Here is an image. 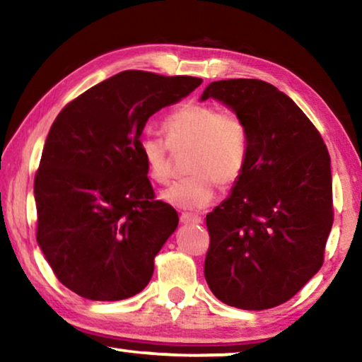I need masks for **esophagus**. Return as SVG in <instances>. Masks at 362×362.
I'll return each instance as SVG.
<instances>
[{"label": "esophagus", "instance_id": "34e87169", "mask_svg": "<svg viewBox=\"0 0 362 362\" xmlns=\"http://www.w3.org/2000/svg\"><path fill=\"white\" fill-rule=\"evenodd\" d=\"M180 222L183 225H188V223H201L203 222V218H201L198 214H192V212H183L180 216Z\"/></svg>", "mask_w": 362, "mask_h": 362}]
</instances>
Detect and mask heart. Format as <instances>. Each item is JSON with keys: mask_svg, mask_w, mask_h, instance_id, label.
Listing matches in <instances>:
<instances>
[{"mask_svg": "<svg viewBox=\"0 0 362 362\" xmlns=\"http://www.w3.org/2000/svg\"><path fill=\"white\" fill-rule=\"evenodd\" d=\"M167 145L153 134H144L139 151L146 174L156 183L170 179V148L189 145L185 179L161 193V199L179 209L198 211L216 198L218 183L231 185L240 180L249 158V132L244 121L230 112L211 105L185 103L164 119Z\"/></svg>", "mask_w": 362, "mask_h": 362, "instance_id": "heart-1", "label": "heart"}]
</instances>
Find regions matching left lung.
I'll use <instances>...</instances> for the list:
<instances>
[{"label":"left lung","mask_w":362,"mask_h":362,"mask_svg":"<svg viewBox=\"0 0 362 362\" xmlns=\"http://www.w3.org/2000/svg\"><path fill=\"white\" fill-rule=\"evenodd\" d=\"M244 121L249 158L228 198L206 216L207 286L220 302L268 310L287 302L322 267L332 228V175L324 140L289 95L260 79L204 89Z\"/></svg>","instance_id":"obj_1"}]
</instances>
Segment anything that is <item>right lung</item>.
<instances>
[{"label": "right lung", "mask_w": 362, "mask_h": 362, "mask_svg": "<svg viewBox=\"0 0 362 362\" xmlns=\"http://www.w3.org/2000/svg\"><path fill=\"white\" fill-rule=\"evenodd\" d=\"M203 83L127 70L70 102L51 126L35 175L36 241L57 279L99 302L144 291L179 225L155 199L139 151L151 115Z\"/></svg>", "instance_id": "add662e5"}]
</instances>
